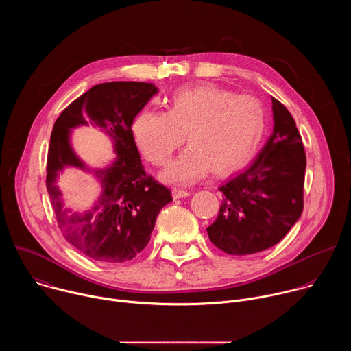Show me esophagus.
<instances>
[{"mask_svg":"<svg viewBox=\"0 0 351 351\" xmlns=\"http://www.w3.org/2000/svg\"><path fill=\"white\" fill-rule=\"evenodd\" d=\"M172 195H173V198H183V197L190 195V191L182 190V189H173L172 190Z\"/></svg>","mask_w":351,"mask_h":351,"instance_id":"obj_1","label":"esophagus"}]
</instances>
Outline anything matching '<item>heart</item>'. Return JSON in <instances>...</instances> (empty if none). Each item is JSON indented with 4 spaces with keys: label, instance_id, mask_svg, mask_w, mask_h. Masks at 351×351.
Segmentation results:
<instances>
[{
    "label": "heart",
    "instance_id": "heart-1",
    "mask_svg": "<svg viewBox=\"0 0 351 351\" xmlns=\"http://www.w3.org/2000/svg\"><path fill=\"white\" fill-rule=\"evenodd\" d=\"M265 129V110L257 98L217 86L178 90L167 112L144 110L133 122L140 149L156 167L169 164L186 136L189 147L162 176L178 184L194 183L211 169L223 175L240 168L256 154Z\"/></svg>",
    "mask_w": 351,
    "mask_h": 351
}]
</instances>
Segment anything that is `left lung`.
<instances>
[{
  "label": "left lung",
  "instance_id": "1",
  "mask_svg": "<svg viewBox=\"0 0 351 351\" xmlns=\"http://www.w3.org/2000/svg\"><path fill=\"white\" fill-rule=\"evenodd\" d=\"M274 133L257 160L229 178L210 240L226 254L247 256L279 243L304 208L306 152L287 108L272 97Z\"/></svg>",
  "mask_w": 351,
  "mask_h": 351
}]
</instances>
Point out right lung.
Returning <instances> with one entry per match:
<instances>
[{
    "label": "right lung",
    "instance_id": "1",
    "mask_svg": "<svg viewBox=\"0 0 351 351\" xmlns=\"http://www.w3.org/2000/svg\"><path fill=\"white\" fill-rule=\"evenodd\" d=\"M158 88L143 82H110L93 86L58 117L47 156V190L64 237L86 257L99 263L133 260L148 244L156 219L172 202L168 187L145 173L134 143L132 123ZM106 129L114 138L117 160L95 171L104 191L97 204L84 215L64 210L55 186L66 166L85 169L69 144L72 127L88 124Z\"/></svg>",
    "mask_w": 351,
    "mask_h": 351
}]
</instances>
